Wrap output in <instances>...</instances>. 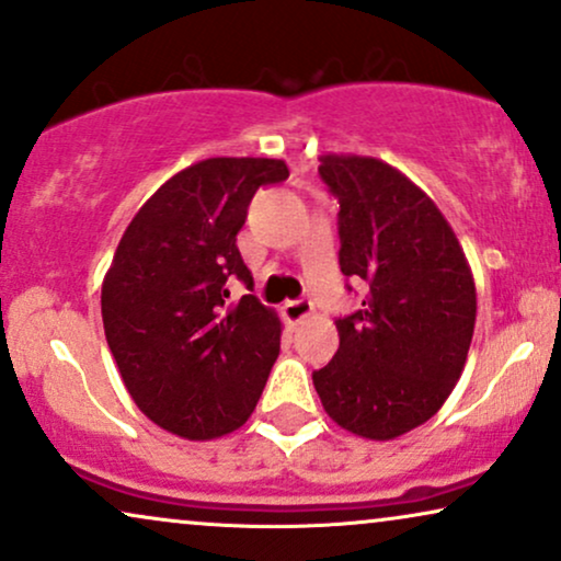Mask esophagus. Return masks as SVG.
Returning a JSON list of instances; mask_svg holds the SVG:
<instances>
[{"instance_id":"34e87169","label":"esophagus","mask_w":561,"mask_h":561,"mask_svg":"<svg viewBox=\"0 0 561 561\" xmlns=\"http://www.w3.org/2000/svg\"><path fill=\"white\" fill-rule=\"evenodd\" d=\"M312 309H314V304L301 296V299H291V301L283 304V317H286L288 322H301L304 317L312 314Z\"/></svg>"}]
</instances>
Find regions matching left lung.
Wrapping results in <instances>:
<instances>
[{"instance_id":"8db88e82","label":"left lung","mask_w":561,"mask_h":561,"mask_svg":"<svg viewBox=\"0 0 561 561\" xmlns=\"http://www.w3.org/2000/svg\"><path fill=\"white\" fill-rule=\"evenodd\" d=\"M320 176L341 205V273L364 299L335 322L341 345L312 371L314 390L358 437H400L460 379L476 324L471 267L437 205L392 165L324 156Z\"/></svg>"}]
</instances>
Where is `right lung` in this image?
<instances>
[{
    "label": "right lung",
    "instance_id": "1",
    "mask_svg": "<svg viewBox=\"0 0 561 561\" xmlns=\"http://www.w3.org/2000/svg\"><path fill=\"white\" fill-rule=\"evenodd\" d=\"M273 158H207L171 176L127 226L101 291L103 330L137 408L186 439L252 416L280 351V322L252 291L237 233Z\"/></svg>",
    "mask_w": 561,
    "mask_h": 561
}]
</instances>
